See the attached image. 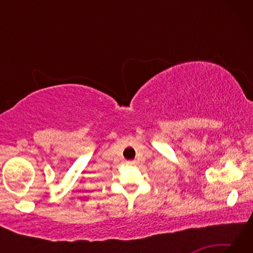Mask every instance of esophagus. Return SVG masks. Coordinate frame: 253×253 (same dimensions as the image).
<instances>
[{
    "label": "esophagus",
    "instance_id": "esophagus-1",
    "mask_svg": "<svg viewBox=\"0 0 253 253\" xmlns=\"http://www.w3.org/2000/svg\"><path fill=\"white\" fill-rule=\"evenodd\" d=\"M126 163H127L128 165H134V164H135V162H134V161H127Z\"/></svg>",
    "mask_w": 253,
    "mask_h": 253
}]
</instances>
